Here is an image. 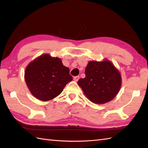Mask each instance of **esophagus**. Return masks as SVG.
<instances>
[{"label":"esophagus","mask_w":148,"mask_h":148,"mask_svg":"<svg viewBox=\"0 0 148 148\" xmlns=\"http://www.w3.org/2000/svg\"><path fill=\"white\" fill-rule=\"evenodd\" d=\"M79 76H75V77H74V80L75 81H77L78 80H79Z\"/></svg>","instance_id":"esophagus-1"}]
</instances>
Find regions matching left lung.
Listing matches in <instances>:
<instances>
[{"label":"left lung","mask_w":148,"mask_h":148,"mask_svg":"<svg viewBox=\"0 0 148 148\" xmlns=\"http://www.w3.org/2000/svg\"><path fill=\"white\" fill-rule=\"evenodd\" d=\"M84 78L77 84L90 101L103 104L111 101L117 95L121 85V77L112 63L90 61L85 69Z\"/></svg>","instance_id":"left-lung-1"}]
</instances>
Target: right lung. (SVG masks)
I'll use <instances>...</instances> for the list:
<instances>
[{"label": "right lung", "instance_id": "1", "mask_svg": "<svg viewBox=\"0 0 148 148\" xmlns=\"http://www.w3.org/2000/svg\"><path fill=\"white\" fill-rule=\"evenodd\" d=\"M25 80L36 99L48 101L62 93L72 77L69 74V69L63 65L60 58L45 54L27 65Z\"/></svg>", "mask_w": 148, "mask_h": 148}]
</instances>
